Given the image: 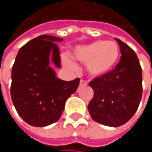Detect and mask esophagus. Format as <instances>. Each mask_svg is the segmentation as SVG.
<instances>
[{
	"mask_svg": "<svg viewBox=\"0 0 152 152\" xmlns=\"http://www.w3.org/2000/svg\"><path fill=\"white\" fill-rule=\"evenodd\" d=\"M87 82L86 81H84V80H83V79H81L80 80V86H83V85H87Z\"/></svg>",
	"mask_w": 152,
	"mask_h": 152,
	"instance_id": "esophagus-1",
	"label": "esophagus"
}]
</instances>
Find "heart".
<instances>
[{
	"mask_svg": "<svg viewBox=\"0 0 152 152\" xmlns=\"http://www.w3.org/2000/svg\"><path fill=\"white\" fill-rule=\"evenodd\" d=\"M121 55L120 46L114 41H96L86 46H79L73 52V57L86 63V70L92 76H101L111 72ZM65 67L75 69L76 64L66 54L62 55Z\"/></svg>",
	"mask_w": 152,
	"mask_h": 152,
	"instance_id": "obj_1",
	"label": "heart"
}]
</instances>
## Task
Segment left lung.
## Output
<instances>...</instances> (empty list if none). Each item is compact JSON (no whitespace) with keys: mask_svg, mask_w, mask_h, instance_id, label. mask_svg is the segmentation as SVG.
<instances>
[{"mask_svg":"<svg viewBox=\"0 0 152 152\" xmlns=\"http://www.w3.org/2000/svg\"><path fill=\"white\" fill-rule=\"evenodd\" d=\"M121 57L111 72L95 77L89 83L94 96L88 105L96 122L108 127H120L137 112L142 94V68L136 53L127 44L115 39Z\"/></svg>","mask_w":152,"mask_h":152,"instance_id":"left-lung-1","label":"left lung"}]
</instances>
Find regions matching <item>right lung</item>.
<instances>
[{
    "label": "right lung",
    "instance_id": "1",
    "mask_svg": "<svg viewBox=\"0 0 152 152\" xmlns=\"http://www.w3.org/2000/svg\"><path fill=\"white\" fill-rule=\"evenodd\" d=\"M62 39L41 35L20 48L11 72L10 94L19 116L33 127H46L61 116L66 100L75 93L80 78L63 81L52 68H61L57 42Z\"/></svg>",
    "mask_w": 152,
    "mask_h": 152
}]
</instances>
